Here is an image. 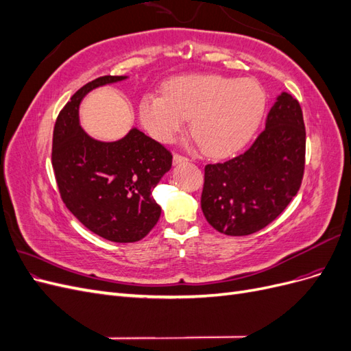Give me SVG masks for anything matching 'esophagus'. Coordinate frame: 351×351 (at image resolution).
Listing matches in <instances>:
<instances>
[{
	"label": "esophagus",
	"instance_id": "obj_1",
	"mask_svg": "<svg viewBox=\"0 0 351 351\" xmlns=\"http://www.w3.org/2000/svg\"><path fill=\"white\" fill-rule=\"evenodd\" d=\"M173 161H174V164L186 162V161H187V158H186V156H182V155H178V154H174V156H173Z\"/></svg>",
	"mask_w": 351,
	"mask_h": 351
}]
</instances>
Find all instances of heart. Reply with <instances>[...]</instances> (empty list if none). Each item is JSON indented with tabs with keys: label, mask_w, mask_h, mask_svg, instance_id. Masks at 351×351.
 <instances>
[{
	"label": "heart",
	"mask_w": 351,
	"mask_h": 351,
	"mask_svg": "<svg viewBox=\"0 0 351 351\" xmlns=\"http://www.w3.org/2000/svg\"><path fill=\"white\" fill-rule=\"evenodd\" d=\"M267 97L258 82L217 74L171 79L164 97L146 95L141 120L156 141L168 143L190 120V133L209 156L240 151L258 130Z\"/></svg>",
	"instance_id": "1"
}]
</instances>
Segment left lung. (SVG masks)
<instances>
[{
    "label": "left lung",
    "instance_id": "8db88e82",
    "mask_svg": "<svg viewBox=\"0 0 351 351\" xmlns=\"http://www.w3.org/2000/svg\"><path fill=\"white\" fill-rule=\"evenodd\" d=\"M304 152L300 104L282 92L246 152L205 167L200 206L206 221L227 236H249L267 227L299 192Z\"/></svg>",
    "mask_w": 351,
    "mask_h": 351
}]
</instances>
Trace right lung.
<instances>
[{"mask_svg": "<svg viewBox=\"0 0 351 351\" xmlns=\"http://www.w3.org/2000/svg\"><path fill=\"white\" fill-rule=\"evenodd\" d=\"M127 76H104L84 84L61 110L52 137V167L62 202L82 224L114 243L142 240L161 217L152 190L173 164L165 147L133 127L114 142L82 129L79 108L93 89Z\"/></svg>", "mask_w": 351, "mask_h": 351, "instance_id": "obj_1", "label": "right lung"}]
</instances>
